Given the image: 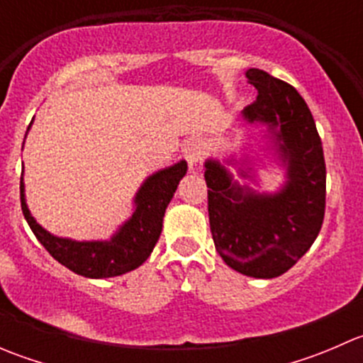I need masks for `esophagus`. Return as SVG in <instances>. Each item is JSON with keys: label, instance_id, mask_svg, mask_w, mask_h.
Returning a JSON list of instances; mask_svg holds the SVG:
<instances>
[{"label": "esophagus", "instance_id": "1", "mask_svg": "<svg viewBox=\"0 0 363 363\" xmlns=\"http://www.w3.org/2000/svg\"><path fill=\"white\" fill-rule=\"evenodd\" d=\"M182 155H184V158L189 163V167H195V164H199L200 161L203 160L205 142L199 137L188 138L184 144V147H182Z\"/></svg>", "mask_w": 363, "mask_h": 363}]
</instances>
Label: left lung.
Returning a JSON list of instances; mask_svg holds the SVG:
<instances>
[{
  "label": "left lung",
  "instance_id": "left-lung-1",
  "mask_svg": "<svg viewBox=\"0 0 363 363\" xmlns=\"http://www.w3.org/2000/svg\"><path fill=\"white\" fill-rule=\"evenodd\" d=\"M258 89L242 111L250 124L267 126L270 149L286 168V182L276 193H258L233 181L218 160L205 161L208 223L216 251L244 276L272 279L309 251L325 216L327 170L313 113L290 84L258 68L246 72ZM237 164V160H226ZM239 175L252 179L240 163Z\"/></svg>",
  "mask_w": 363,
  "mask_h": 363
}]
</instances>
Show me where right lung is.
Masks as SVG:
<instances>
[{
    "label": "right lung",
    "mask_w": 363,
    "mask_h": 363,
    "mask_svg": "<svg viewBox=\"0 0 363 363\" xmlns=\"http://www.w3.org/2000/svg\"><path fill=\"white\" fill-rule=\"evenodd\" d=\"M188 163L179 161L172 167L149 175L135 195V211L108 240H72L56 237L36 223L29 212L21 179V207L36 239L54 259L79 276L91 279L116 277L140 267L149 258L163 228V216L186 175Z\"/></svg>",
    "instance_id": "obj_1"
}]
</instances>
